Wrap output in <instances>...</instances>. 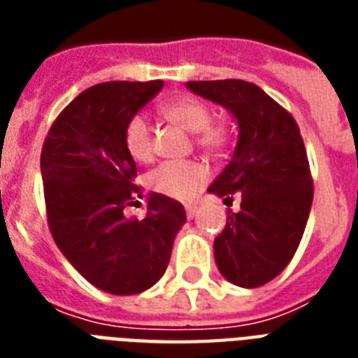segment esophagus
<instances>
[{"instance_id": "esophagus-1", "label": "esophagus", "mask_w": 358, "mask_h": 358, "mask_svg": "<svg viewBox=\"0 0 358 358\" xmlns=\"http://www.w3.org/2000/svg\"><path fill=\"white\" fill-rule=\"evenodd\" d=\"M185 213H187V217L189 219H193L196 215V206L195 204H187V206H185Z\"/></svg>"}]
</instances>
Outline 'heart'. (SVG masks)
Listing matches in <instances>:
<instances>
[{
	"label": "heart",
	"instance_id": "b5f03b06",
	"mask_svg": "<svg viewBox=\"0 0 358 358\" xmlns=\"http://www.w3.org/2000/svg\"><path fill=\"white\" fill-rule=\"evenodd\" d=\"M165 115L191 134H196V145L206 150H223L230 141V129L224 124L212 122L213 113L199 98L184 96L165 106ZM124 146L135 162L148 163L154 157V129L145 113L129 117L124 128ZM210 169L196 159L163 162L148 174V187L154 193L176 201H191L208 184Z\"/></svg>",
	"mask_w": 358,
	"mask_h": 358
}]
</instances>
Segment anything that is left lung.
<instances>
[{
	"label": "left lung",
	"instance_id": "1",
	"mask_svg": "<svg viewBox=\"0 0 358 358\" xmlns=\"http://www.w3.org/2000/svg\"><path fill=\"white\" fill-rule=\"evenodd\" d=\"M187 87L238 119L234 156L208 191L224 201L238 193L241 210L227 217L213 255L227 280L258 288L292 262L310 213L314 184L299 126L249 81H187Z\"/></svg>",
	"mask_w": 358,
	"mask_h": 358
}]
</instances>
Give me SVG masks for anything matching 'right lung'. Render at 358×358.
I'll use <instances>...</instances> for the list:
<instances>
[{
    "label": "right lung",
    "mask_w": 358,
    "mask_h": 358,
    "mask_svg": "<svg viewBox=\"0 0 358 358\" xmlns=\"http://www.w3.org/2000/svg\"><path fill=\"white\" fill-rule=\"evenodd\" d=\"M162 87V80L98 83L59 113L42 145L50 232L81 277L113 295L141 294L163 277L187 219L178 201L159 193L148 196L141 219L124 215L143 195L124 128Z\"/></svg>",
    "instance_id": "add662e5"
}]
</instances>
